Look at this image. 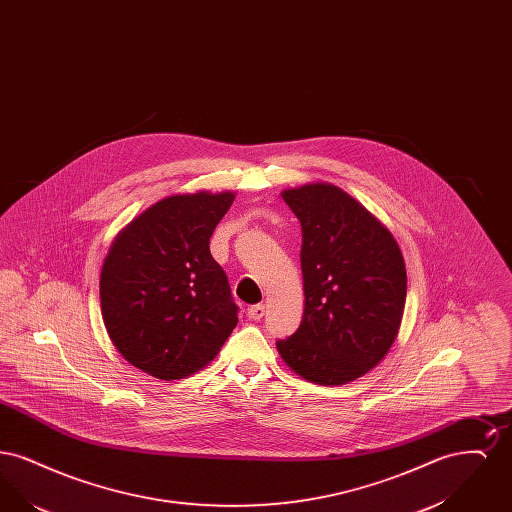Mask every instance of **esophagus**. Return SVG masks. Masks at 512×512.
Here are the masks:
<instances>
[{
    "label": "esophagus",
    "instance_id": "obj_1",
    "mask_svg": "<svg viewBox=\"0 0 512 512\" xmlns=\"http://www.w3.org/2000/svg\"><path fill=\"white\" fill-rule=\"evenodd\" d=\"M265 313H267V307L265 305H251L249 309H247V317L251 318V320H261V318L265 317Z\"/></svg>",
    "mask_w": 512,
    "mask_h": 512
}]
</instances>
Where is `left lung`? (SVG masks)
Listing matches in <instances>:
<instances>
[{"label": "left lung", "mask_w": 512, "mask_h": 512, "mask_svg": "<svg viewBox=\"0 0 512 512\" xmlns=\"http://www.w3.org/2000/svg\"><path fill=\"white\" fill-rule=\"evenodd\" d=\"M282 199L301 222L305 311L276 349L309 382L349 384L397 338L407 297L403 253L390 230L334 184L290 188Z\"/></svg>", "instance_id": "1"}]
</instances>
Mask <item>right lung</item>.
Returning <instances> with one entry per match:
<instances>
[{
    "mask_svg": "<svg viewBox=\"0 0 512 512\" xmlns=\"http://www.w3.org/2000/svg\"><path fill=\"white\" fill-rule=\"evenodd\" d=\"M234 192L169 195L126 224L101 267L107 334L122 357L159 380L209 365L238 324L209 240Z\"/></svg>",
    "mask_w": 512,
    "mask_h": 512,
    "instance_id": "add662e5",
    "label": "right lung"
}]
</instances>
